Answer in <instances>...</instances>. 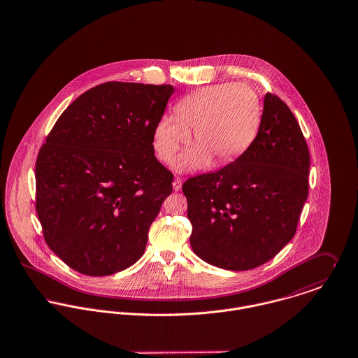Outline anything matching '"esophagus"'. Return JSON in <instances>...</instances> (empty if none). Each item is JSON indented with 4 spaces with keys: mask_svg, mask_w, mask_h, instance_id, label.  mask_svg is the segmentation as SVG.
Here are the masks:
<instances>
[{
    "mask_svg": "<svg viewBox=\"0 0 358 358\" xmlns=\"http://www.w3.org/2000/svg\"><path fill=\"white\" fill-rule=\"evenodd\" d=\"M181 185H182L181 178H180V177H176V178H174V181H173V189L177 192V191H180V189H181Z\"/></svg>",
    "mask_w": 358,
    "mask_h": 358,
    "instance_id": "obj_1",
    "label": "esophagus"
}]
</instances>
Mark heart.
Returning a JSON list of instances; mask_svg holds the SVG:
<instances>
[{
  "instance_id": "heart-1",
  "label": "heart",
  "mask_w": 358,
  "mask_h": 358,
  "mask_svg": "<svg viewBox=\"0 0 358 358\" xmlns=\"http://www.w3.org/2000/svg\"><path fill=\"white\" fill-rule=\"evenodd\" d=\"M261 123L259 99L244 83L204 86L182 97L174 117H162L152 136L158 159L173 166L182 148L195 145L180 159V170H196L238 159L254 143Z\"/></svg>"
}]
</instances>
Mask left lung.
Segmentation results:
<instances>
[{
    "label": "left lung",
    "mask_w": 358,
    "mask_h": 358,
    "mask_svg": "<svg viewBox=\"0 0 358 358\" xmlns=\"http://www.w3.org/2000/svg\"><path fill=\"white\" fill-rule=\"evenodd\" d=\"M308 144L287 104L266 93L258 134L238 159L188 178L191 247L228 271L264 265L294 238L309 194Z\"/></svg>",
    "instance_id": "obj_1"
}]
</instances>
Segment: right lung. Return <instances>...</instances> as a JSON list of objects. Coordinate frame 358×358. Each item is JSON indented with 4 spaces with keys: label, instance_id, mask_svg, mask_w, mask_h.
Instances as JSON below:
<instances>
[{
    "label": "right lung",
    "instance_id": "obj_1",
    "mask_svg": "<svg viewBox=\"0 0 358 358\" xmlns=\"http://www.w3.org/2000/svg\"><path fill=\"white\" fill-rule=\"evenodd\" d=\"M171 85L106 82L73 101L41 147L36 208L49 248L71 269L110 276L144 254L173 174L154 127Z\"/></svg>",
    "mask_w": 358,
    "mask_h": 358
}]
</instances>
